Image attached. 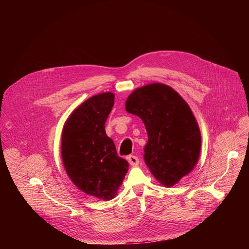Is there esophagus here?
<instances>
[{
	"instance_id": "1",
	"label": "esophagus",
	"mask_w": 249,
	"mask_h": 249,
	"mask_svg": "<svg viewBox=\"0 0 249 249\" xmlns=\"http://www.w3.org/2000/svg\"><path fill=\"white\" fill-rule=\"evenodd\" d=\"M128 161L132 166H137L139 164V159L135 156H129L128 157Z\"/></svg>"
}]
</instances>
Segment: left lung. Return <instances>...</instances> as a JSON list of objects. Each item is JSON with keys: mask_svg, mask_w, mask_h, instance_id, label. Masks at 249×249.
I'll use <instances>...</instances> for the list:
<instances>
[{"mask_svg": "<svg viewBox=\"0 0 249 249\" xmlns=\"http://www.w3.org/2000/svg\"><path fill=\"white\" fill-rule=\"evenodd\" d=\"M126 111L144 122L148 143L144 160L155 178L171 187L195 167L201 150V133L187 102L172 88L151 84L135 89Z\"/></svg>", "mask_w": 249, "mask_h": 249, "instance_id": "8db88e82", "label": "left lung"}]
</instances>
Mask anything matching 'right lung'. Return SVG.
Returning a JSON list of instances; mask_svg holds the SVG:
<instances>
[{
  "label": "right lung",
  "mask_w": 249,
  "mask_h": 249,
  "mask_svg": "<svg viewBox=\"0 0 249 249\" xmlns=\"http://www.w3.org/2000/svg\"><path fill=\"white\" fill-rule=\"evenodd\" d=\"M113 104L112 92L93 95L69 116L62 132V160L70 179L86 194L106 201L116 196L129 166L105 133Z\"/></svg>",
  "instance_id": "add662e5"
}]
</instances>
